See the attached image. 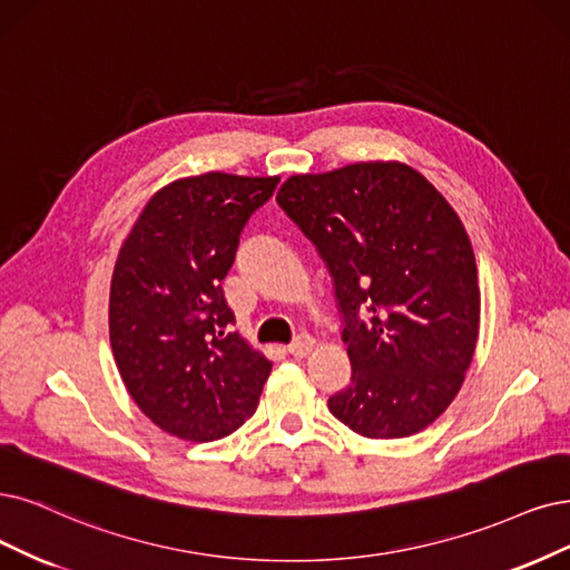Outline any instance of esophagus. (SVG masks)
Segmentation results:
<instances>
[{
	"instance_id": "obj_1",
	"label": "esophagus",
	"mask_w": 570,
	"mask_h": 570,
	"mask_svg": "<svg viewBox=\"0 0 570 570\" xmlns=\"http://www.w3.org/2000/svg\"><path fill=\"white\" fill-rule=\"evenodd\" d=\"M312 347H314V338H312V335L301 333V335H296V338H293V343L288 345V352H291L293 356H307V354L312 352Z\"/></svg>"
}]
</instances>
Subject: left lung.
Segmentation results:
<instances>
[{
	"instance_id": "obj_1",
	"label": "left lung",
	"mask_w": 570,
	"mask_h": 570,
	"mask_svg": "<svg viewBox=\"0 0 570 570\" xmlns=\"http://www.w3.org/2000/svg\"><path fill=\"white\" fill-rule=\"evenodd\" d=\"M277 204L326 263L343 320L352 377L328 411L371 439L434 423L479 335L476 263L451 204L399 161L293 176Z\"/></svg>"
}]
</instances>
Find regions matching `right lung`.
Returning a JSON list of instances; mask_svg holds the SVG:
<instances>
[{"label":"right lung","mask_w":570,"mask_h":570,"mask_svg":"<svg viewBox=\"0 0 570 570\" xmlns=\"http://www.w3.org/2000/svg\"><path fill=\"white\" fill-rule=\"evenodd\" d=\"M279 178L210 171L147 202L110 286V345L121 381L157 428L216 441L258 406L272 362L232 331L223 279L248 218Z\"/></svg>","instance_id":"right-lung-1"}]
</instances>
